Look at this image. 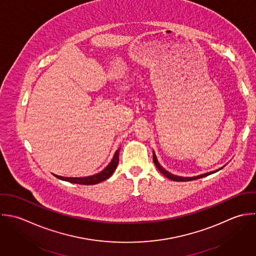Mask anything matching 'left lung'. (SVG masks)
<instances>
[{
    "instance_id": "8db88e82",
    "label": "left lung",
    "mask_w": 256,
    "mask_h": 256,
    "mask_svg": "<svg viewBox=\"0 0 256 256\" xmlns=\"http://www.w3.org/2000/svg\"><path fill=\"white\" fill-rule=\"evenodd\" d=\"M153 161H154V164L156 165V167H157V169L160 170L166 178H170V180H176V182H188V180H196V178H204V176H208V174H214V172H218V170H220V169H218V170H214V172H206V174H200V176H192V178H184V176H174V174H170L169 172H167V170H165V169H163L162 167H161V165L158 163V160H157V158H156V155H155V153H153Z\"/></svg>"
}]
</instances>
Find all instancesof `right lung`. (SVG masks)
Instances as JSON below:
<instances>
[{
	"label": "right lung",
	"mask_w": 256,
	"mask_h": 256,
	"mask_svg": "<svg viewBox=\"0 0 256 256\" xmlns=\"http://www.w3.org/2000/svg\"><path fill=\"white\" fill-rule=\"evenodd\" d=\"M119 151L120 149H118L115 154H114V157L112 159V161L110 162V164L98 174H93V176H86V178H66V176H56L60 180H66V182H74V184H96L100 182H103L105 180H107L116 169L117 167V164H118V161H119Z\"/></svg>",
	"instance_id": "add662e5"
}]
</instances>
